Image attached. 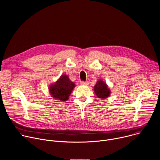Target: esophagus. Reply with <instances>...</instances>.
Segmentation results:
<instances>
[{
	"instance_id": "1",
	"label": "esophagus",
	"mask_w": 160,
	"mask_h": 160,
	"mask_svg": "<svg viewBox=\"0 0 160 160\" xmlns=\"http://www.w3.org/2000/svg\"><path fill=\"white\" fill-rule=\"evenodd\" d=\"M80 84L82 85H89V82L88 81H86V82L82 81V82H80Z\"/></svg>"
}]
</instances>
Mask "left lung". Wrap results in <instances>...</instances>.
<instances>
[{
  "label": "left lung",
  "mask_w": 160,
  "mask_h": 160,
  "mask_svg": "<svg viewBox=\"0 0 160 160\" xmlns=\"http://www.w3.org/2000/svg\"><path fill=\"white\" fill-rule=\"evenodd\" d=\"M94 92L99 98H107L110 94V91L104 82L99 80L94 86Z\"/></svg>",
  "instance_id": "8db88e82"
}]
</instances>
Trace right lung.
<instances>
[{
  "mask_svg": "<svg viewBox=\"0 0 160 160\" xmlns=\"http://www.w3.org/2000/svg\"><path fill=\"white\" fill-rule=\"evenodd\" d=\"M75 83L71 82L67 75H62L54 84L50 87V92L53 98L64 101L68 99Z\"/></svg>",
  "mask_w": 160,
  "mask_h": 160,
  "instance_id": "right-lung-1",
  "label": "right lung"
}]
</instances>
